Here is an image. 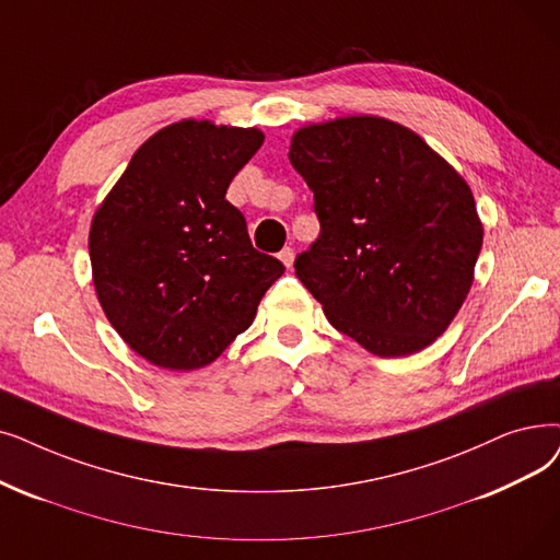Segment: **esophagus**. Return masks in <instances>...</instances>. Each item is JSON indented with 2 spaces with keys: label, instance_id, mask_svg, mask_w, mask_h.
Segmentation results:
<instances>
[{
  "label": "esophagus",
  "instance_id": "obj_1",
  "mask_svg": "<svg viewBox=\"0 0 560 560\" xmlns=\"http://www.w3.org/2000/svg\"><path fill=\"white\" fill-rule=\"evenodd\" d=\"M279 260H281L285 267H293V260H295L293 247H283V249L279 252Z\"/></svg>",
  "mask_w": 560,
  "mask_h": 560
}]
</instances>
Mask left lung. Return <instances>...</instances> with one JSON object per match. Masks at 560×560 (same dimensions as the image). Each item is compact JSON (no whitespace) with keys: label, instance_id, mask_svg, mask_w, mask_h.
<instances>
[{"label":"left lung","instance_id":"1","mask_svg":"<svg viewBox=\"0 0 560 560\" xmlns=\"http://www.w3.org/2000/svg\"><path fill=\"white\" fill-rule=\"evenodd\" d=\"M288 158L320 220L295 275L327 320L377 357L428 348L467 300L482 247L465 178L380 116L300 128Z\"/></svg>","mask_w":560,"mask_h":560}]
</instances>
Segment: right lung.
<instances>
[{
	"instance_id": "1",
	"label": "right lung",
	"mask_w": 560,
	"mask_h": 560,
	"mask_svg": "<svg viewBox=\"0 0 560 560\" xmlns=\"http://www.w3.org/2000/svg\"><path fill=\"white\" fill-rule=\"evenodd\" d=\"M262 139L256 128L178 120L139 145L93 214L95 295L118 336L160 369L212 363L285 270L254 249L245 214L226 201Z\"/></svg>"
}]
</instances>
